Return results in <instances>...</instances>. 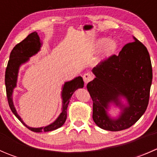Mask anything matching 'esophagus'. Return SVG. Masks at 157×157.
<instances>
[{
  "instance_id": "34e87169",
  "label": "esophagus",
  "mask_w": 157,
  "mask_h": 157,
  "mask_svg": "<svg viewBox=\"0 0 157 157\" xmlns=\"http://www.w3.org/2000/svg\"><path fill=\"white\" fill-rule=\"evenodd\" d=\"M83 81H84L85 83V85H86L89 82H90L92 80H93V76H92L90 73H86V74H83Z\"/></svg>"
}]
</instances>
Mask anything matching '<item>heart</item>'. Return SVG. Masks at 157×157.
Segmentation results:
<instances>
[{
    "label": "heart",
    "mask_w": 157,
    "mask_h": 157,
    "mask_svg": "<svg viewBox=\"0 0 157 157\" xmlns=\"http://www.w3.org/2000/svg\"><path fill=\"white\" fill-rule=\"evenodd\" d=\"M103 48L102 55L99 59V62L105 61L110 55L113 54V52L116 50L117 43L114 40H109L107 38H101L96 42L94 49L96 51L100 50Z\"/></svg>",
    "instance_id": "heart-1"
}]
</instances>
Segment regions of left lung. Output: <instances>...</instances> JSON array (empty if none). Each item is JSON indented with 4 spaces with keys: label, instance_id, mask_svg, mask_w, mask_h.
Listing matches in <instances>:
<instances>
[{
    "label": "left lung",
    "instance_id": "obj_1",
    "mask_svg": "<svg viewBox=\"0 0 157 157\" xmlns=\"http://www.w3.org/2000/svg\"><path fill=\"white\" fill-rule=\"evenodd\" d=\"M133 39L118 55H112L92 71L96 77L86 88L93 102V119L102 129H127L140 119L148 105L153 79L151 61L146 47ZM112 105L120 109L115 118L108 114Z\"/></svg>",
    "mask_w": 157,
    "mask_h": 157
}]
</instances>
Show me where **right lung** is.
<instances>
[{
    "mask_svg": "<svg viewBox=\"0 0 157 157\" xmlns=\"http://www.w3.org/2000/svg\"><path fill=\"white\" fill-rule=\"evenodd\" d=\"M42 45V42L41 41L39 35L36 32L30 33L29 36L17 44L13 50L11 51L10 55V60L7 64V69L5 72V86L6 92H7V100H8L9 106L16 117L24 124L28 129L34 132H47V131H54L63 125L67 118V109L70 102L71 96L74 92L79 88H83L84 83L83 78L80 76L75 77L70 81L65 82L62 86L61 91V99H62V107L61 112L58 115V118L51 123L48 125L40 128H32L26 124L21 117L18 115L13 104V94L14 89L17 87V79L20 67L23 64H26L29 61V58L36 55L40 51Z\"/></svg>",
    "mask_w": 157,
    "mask_h": 157,
    "instance_id": "1",
    "label": "right lung"
}]
</instances>
